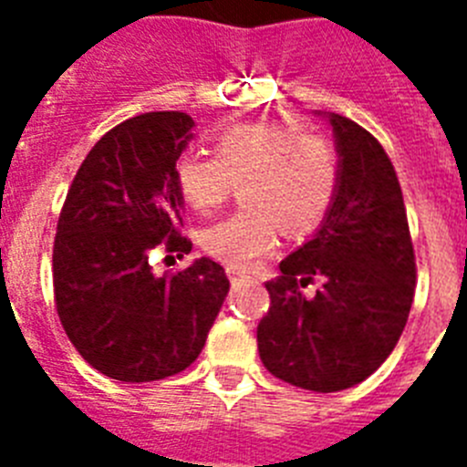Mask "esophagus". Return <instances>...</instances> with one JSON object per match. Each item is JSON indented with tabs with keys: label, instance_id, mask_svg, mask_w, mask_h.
Wrapping results in <instances>:
<instances>
[{
	"label": "esophagus",
	"instance_id": "esophagus-1",
	"mask_svg": "<svg viewBox=\"0 0 467 467\" xmlns=\"http://www.w3.org/2000/svg\"><path fill=\"white\" fill-rule=\"evenodd\" d=\"M226 275H229V280H231V283H234V285H238V283H241V280L250 278V275H245V271L234 269V266H231V269H226Z\"/></svg>",
	"mask_w": 467,
	"mask_h": 467
}]
</instances>
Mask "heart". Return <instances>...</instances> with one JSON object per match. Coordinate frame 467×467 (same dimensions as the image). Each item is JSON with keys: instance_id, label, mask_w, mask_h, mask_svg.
Returning <instances> with one entry per match:
<instances>
[{"instance_id": "1", "label": "heart", "mask_w": 467, "mask_h": 467, "mask_svg": "<svg viewBox=\"0 0 467 467\" xmlns=\"http://www.w3.org/2000/svg\"><path fill=\"white\" fill-rule=\"evenodd\" d=\"M213 156L184 154L175 187L193 213H213L243 184L247 210L203 231V247L234 269H253L278 245V226L301 236L323 222L341 180L339 151L285 121H241L213 138Z\"/></svg>"}]
</instances>
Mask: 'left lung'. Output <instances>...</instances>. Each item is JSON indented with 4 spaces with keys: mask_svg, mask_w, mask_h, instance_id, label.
<instances>
[{
    "mask_svg": "<svg viewBox=\"0 0 467 467\" xmlns=\"http://www.w3.org/2000/svg\"><path fill=\"white\" fill-rule=\"evenodd\" d=\"M317 114L339 151V192L311 241L266 283L271 306L257 346L274 377L337 393L393 353L414 301L416 262L402 189L379 140L341 114ZM313 277H323L324 287L306 300L298 287Z\"/></svg>",
    "mask_w": 467,
    "mask_h": 467,
    "instance_id": "1",
    "label": "left lung"
}]
</instances>
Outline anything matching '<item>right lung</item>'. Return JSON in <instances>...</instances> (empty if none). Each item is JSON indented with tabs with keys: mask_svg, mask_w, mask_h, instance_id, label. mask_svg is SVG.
Here are the masks:
<instances>
[{
	"mask_svg": "<svg viewBox=\"0 0 467 467\" xmlns=\"http://www.w3.org/2000/svg\"><path fill=\"white\" fill-rule=\"evenodd\" d=\"M184 111H150L95 142L65 198L53 245L60 323L93 369L117 381H159L182 372L203 350L229 292L208 257L175 275H156L150 253L177 234L184 201L175 163L196 138Z\"/></svg>",
	"mask_w": 467,
	"mask_h": 467,
	"instance_id": "right-lung-1",
	"label": "right lung"
}]
</instances>
